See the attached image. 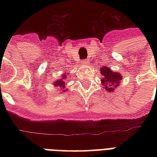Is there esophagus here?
Wrapping results in <instances>:
<instances>
[{
    "mask_svg": "<svg viewBox=\"0 0 157 157\" xmlns=\"http://www.w3.org/2000/svg\"><path fill=\"white\" fill-rule=\"evenodd\" d=\"M89 63H90V60H89V59H82V65H89Z\"/></svg>",
    "mask_w": 157,
    "mask_h": 157,
    "instance_id": "34e87169",
    "label": "esophagus"
}]
</instances>
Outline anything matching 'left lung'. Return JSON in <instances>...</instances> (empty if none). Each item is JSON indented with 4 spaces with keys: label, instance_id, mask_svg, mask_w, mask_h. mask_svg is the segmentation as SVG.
Here are the masks:
<instances>
[{
    "label": "left lung",
    "instance_id": "1",
    "mask_svg": "<svg viewBox=\"0 0 157 157\" xmlns=\"http://www.w3.org/2000/svg\"><path fill=\"white\" fill-rule=\"evenodd\" d=\"M103 78L102 79V82L103 85H105V89L109 92H113V86L114 87H117L119 83V81L122 79L121 75L117 72H113L110 69L101 68V72ZM109 83V86H106V83Z\"/></svg>",
    "mask_w": 157,
    "mask_h": 157
}]
</instances>
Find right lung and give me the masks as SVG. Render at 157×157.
<instances>
[{
    "instance_id": "obj_1",
    "label": "right lung",
    "mask_w": 157,
    "mask_h": 157,
    "mask_svg": "<svg viewBox=\"0 0 157 157\" xmlns=\"http://www.w3.org/2000/svg\"><path fill=\"white\" fill-rule=\"evenodd\" d=\"M65 79V75H64L63 76H62V79H60V80H58V81H56V82H55V86H59V88L60 89H64L65 87V82H64V80ZM66 90V89H65ZM65 90H63V92H64Z\"/></svg>"
}]
</instances>
